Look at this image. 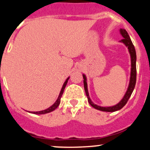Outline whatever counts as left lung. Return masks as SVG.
<instances>
[{"mask_svg":"<svg viewBox=\"0 0 150 150\" xmlns=\"http://www.w3.org/2000/svg\"><path fill=\"white\" fill-rule=\"evenodd\" d=\"M120 33H121L122 36L123 37V38L120 40V42L123 43L125 46L128 47V51H129L130 54H131V78H130L129 86H128V90H127L126 93H125V96H124V97L122 98V100L120 101L118 104L113 106V107H104L98 106L96 105V104H94L91 102L90 98H89L88 92V88H87V83H86V78L84 75H83L84 79L83 80L84 89H85V91H86V96H87L88 101L89 104H90L92 107H94L95 109H96V110H101V111H103V112H115L122 108V107L126 104L127 102H128V99H129L130 96H131V93H132L133 91H134V87H135L136 81H137V66H136L137 54H136L135 48H134V44H133L132 41H131V38H130L129 35H128L126 30H124V29H120Z\"/></svg>","mask_w":150,"mask_h":150,"instance_id":"obj_1","label":"left lung"}]
</instances>
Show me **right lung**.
I'll list each match as a JSON object with an SVG mask.
<instances>
[{
	"mask_svg": "<svg viewBox=\"0 0 150 150\" xmlns=\"http://www.w3.org/2000/svg\"><path fill=\"white\" fill-rule=\"evenodd\" d=\"M69 78H68L66 80V81L64 82V85H63L62 88V90L61 91H60V93H59V96L58 99H57V100L56 101V102L53 104L52 106H51V107H49V108L46 109V110H42V111H39V112H31L32 113H33V114H38V115H42V114H46V113H48V112H51L54 111V110H55L56 108H57L58 107V106L60 104V99H61V97L62 96L63 93H64V88H65L66 87V85L67 83V81L68 80H69Z\"/></svg>",
	"mask_w": 150,
	"mask_h": 150,
	"instance_id": "right-lung-1",
	"label": "right lung"
}]
</instances>
